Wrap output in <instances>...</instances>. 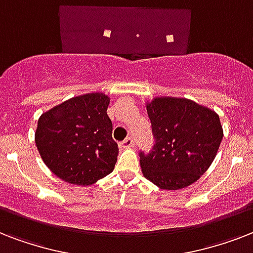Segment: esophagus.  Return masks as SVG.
<instances>
[{"mask_svg": "<svg viewBox=\"0 0 253 253\" xmlns=\"http://www.w3.org/2000/svg\"><path fill=\"white\" fill-rule=\"evenodd\" d=\"M119 147H121L122 150H128V148H132V147H134V140H132L131 138L125 139L123 142L119 143Z\"/></svg>", "mask_w": 253, "mask_h": 253, "instance_id": "obj_1", "label": "esophagus"}]
</instances>
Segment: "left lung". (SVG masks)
I'll return each mask as SVG.
<instances>
[{
    "label": "left lung",
    "instance_id": "8db88e82",
    "mask_svg": "<svg viewBox=\"0 0 253 253\" xmlns=\"http://www.w3.org/2000/svg\"><path fill=\"white\" fill-rule=\"evenodd\" d=\"M155 136L140 152L143 176L163 190L194 184L211 166L223 138L215 111L180 97H155L146 103Z\"/></svg>",
    "mask_w": 253,
    "mask_h": 253
}]
</instances>
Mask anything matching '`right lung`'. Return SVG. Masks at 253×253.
I'll return each mask as SVG.
<instances>
[{"instance_id": "obj_1", "label": "right lung", "mask_w": 253, "mask_h": 253, "mask_svg": "<svg viewBox=\"0 0 253 253\" xmlns=\"http://www.w3.org/2000/svg\"><path fill=\"white\" fill-rule=\"evenodd\" d=\"M101 91L67 99L39 117L35 144L49 170L65 182L93 185L113 172L118 144Z\"/></svg>"}]
</instances>
